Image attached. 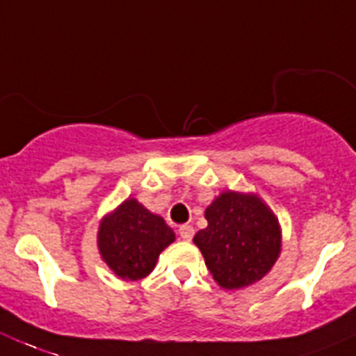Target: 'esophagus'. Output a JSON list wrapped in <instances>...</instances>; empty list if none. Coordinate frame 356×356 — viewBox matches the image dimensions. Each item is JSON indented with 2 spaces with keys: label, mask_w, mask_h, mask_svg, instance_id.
<instances>
[{
  "label": "esophagus",
  "mask_w": 356,
  "mask_h": 356,
  "mask_svg": "<svg viewBox=\"0 0 356 356\" xmlns=\"http://www.w3.org/2000/svg\"><path fill=\"white\" fill-rule=\"evenodd\" d=\"M179 236H181L182 240L190 242L191 238H193V227H191V225H188V224L181 225V227H179Z\"/></svg>",
  "instance_id": "34e87169"
}]
</instances>
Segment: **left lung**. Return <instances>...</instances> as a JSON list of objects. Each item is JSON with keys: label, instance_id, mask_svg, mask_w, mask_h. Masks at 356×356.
Listing matches in <instances>:
<instances>
[{"label": "left lung", "instance_id": "8db88e82", "mask_svg": "<svg viewBox=\"0 0 356 356\" xmlns=\"http://www.w3.org/2000/svg\"><path fill=\"white\" fill-rule=\"evenodd\" d=\"M208 227L193 242L206 267L224 289L259 281L276 264L281 231L276 216L256 195L224 191L206 209Z\"/></svg>", "mask_w": 356, "mask_h": 356}]
</instances>
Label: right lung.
Listing matches in <instances>:
<instances>
[{
    "label": "right lung",
    "instance_id": "1",
    "mask_svg": "<svg viewBox=\"0 0 356 356\" xmlns=\"http://www.w3.org/2000/svg\"><path fill=\"white\" fill-rule=\"evenodd\" d=\"M175 240L161 216L129 199L105 216L98 231L102 258L122 280H141L156 267L161 251Z\"/></svg>",
    "mask_w": 356,
    "mask_h": 356
}]
</instances>
